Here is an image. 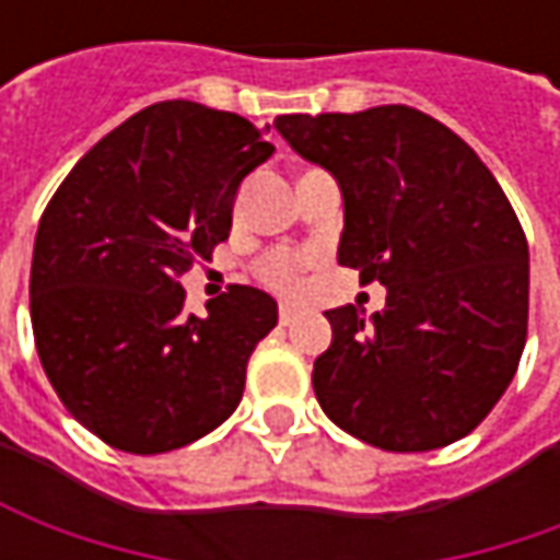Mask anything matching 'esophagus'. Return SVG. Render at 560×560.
Returning a JSON list of instances; mask_svg holds the SVG:
<instances>
[{
	"label": "esophagus",
	"instance_id": "1",
	"mask_svg": "<svg viewBox=\"0 0 560 560\" xmlns=\"http://www.w3.org/2000/svg\"><path fill=\"white\" fill-rule=\"evenodd\" d=\"M295 317H299V312H295L292 305H280V324H283V327H290Z\"/></svg>",
	"mask_w": 560,
	"mask_h": 560
}]
</instances>
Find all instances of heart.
I'll return each mask as SVG.
<instances>
[{
  "instance_id": "1",
  "label": "heart",
  "mask_w": 560,
  "mask_h": 560,
  "mask_svg": "<svg viewBox=\"0 0 560 560\" xmlns=\"http://www.w3.org/2000/svg\"><path fill=\"white\" fill-rule=\"evenodd\" d=\"M305 268V258L302 255H292V252H273L268 255L261 265H258V277L273 287L277 292H295L299 290V273Z\"/></svg>"
}]
</instances>
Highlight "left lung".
Listing matches in <instances>:
<instances>
[{
  "instance_id": "left-lung-1",
  "label": "left lung",
  "mask_w": 560,
  "mask_h": 560,
  "mask_svg": "<svg viewBox=\"0 0 560 560\" xmlns=\"http://www.w3.org/2000/svg\"><path fill=\"white\" fill-rule=\"evenodd\" d=\"M277 133L342 189L339 265L386 287V308L327 312L314 361L324 415L386 452L467 436L527 342L529 252L499 180L445 124L408 105L280 115Z\"/></svg>"
}]
</instances>
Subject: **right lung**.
<instances>
[{"instance_id":"obj_1","label":"right lung","mask_w":560,"mask_h":560,"mask_svg":"<svg viewBox=\"0 0 560 560\" xmlns=\"http://www.w3.org/2000/svg\"><path fill=\"white\" fill-rule=\"evenodd\" d=\"M270 155L233 112L155 102L102 137L46 205L31 265L36 352L61 405L112 448L171 452L236 411L277 302L230 287L196 317L180 277L230 236L236 189Z\"/></svg>"}]
</instances>
